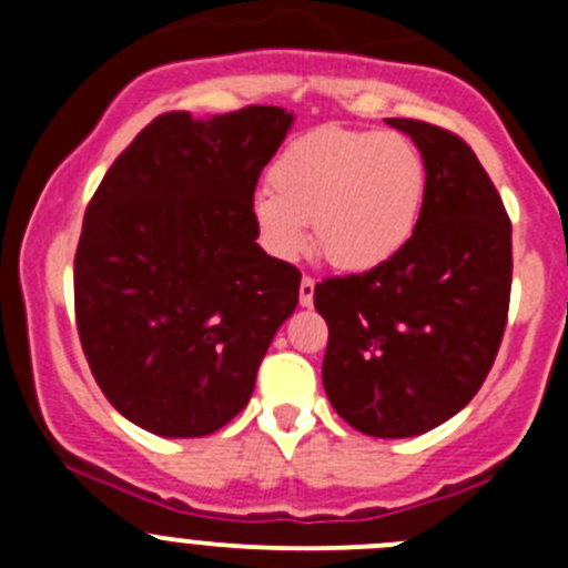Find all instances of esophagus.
I'll return each mask as SVG.
<instances>
[{"label": "esophagus", "instance_id": "34e87169", "mask_svg": "<svg viewBox=\"0 0 568 568\" xmlns=\"http://www.w3.org/2000/svg\"><path fill=\"white\" fill-rule=\"evenodd\" d=\"M313 295H315V278L304 275V278H301V287H298L301 307H310V304H313Z\"/></svg>", "mask_w": 568, "mask_h": 568}]
</instances>
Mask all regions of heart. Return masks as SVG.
Masks as SVG:
<instances>
[{
	"label": "heart",
	"mask_w": 568,
	"mask_h": 568,
	"mask_svg": "<svg viewBox=\"0 0 568 568\" xmlns=\"http://www.w3.org/2000/svg\"><path fill=\"white\" fill-rule=\"evenodd\" d=\"M273 190L253 199L261 244L278 258L310 247L346 273H366L404 253L426 204L424 153L413 139L381 130L318 128L281 150Z\"/></svg>",
	"instance_id": "heart-1"
}]
</instances>
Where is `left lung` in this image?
Here are the masks:
<instances>
[{
	"instance_id": "1",
	"label": "left lung",
	"mask_w": 568,
	"mask_h": 568,
	"mask_svg": "<svg viewBox=\"0 0 568 568\" xmlns=\"http://www.w3.org/2000/svg\"><path fill=\"white\" fill-rule=\"evenodd\" d=\"M386 124L424 153V215L389 264L315 287L329 327L321 378L358 433L413 438L458 415L495 364L509 313L511 224L464 139L415 119Z\"/></svg>"
}]
</instances>
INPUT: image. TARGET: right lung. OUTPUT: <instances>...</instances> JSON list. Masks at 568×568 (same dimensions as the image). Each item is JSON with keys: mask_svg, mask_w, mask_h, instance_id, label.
<instances>
[{"mask_svg": "<svg viewBox=\"0 0 568 568\" xmlns=\"http://www.w3.org/2000/svg\"><path fill=\"white\" fill-rule=\"evenodd\" d=\"M293 113H164L84 213L73 261L82 349L110 404L162 438H202L247 406L301 273L255 244L253 193Z\"/></svg>", "mask_w": 568, "mask_h": 568, "instance_id": "1", "label": "right lung"}]
</instances>
